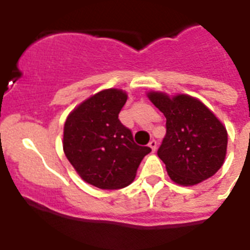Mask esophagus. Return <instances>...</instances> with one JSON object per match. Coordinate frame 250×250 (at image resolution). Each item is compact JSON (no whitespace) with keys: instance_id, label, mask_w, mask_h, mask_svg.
Listing matches in <instances>:
<instances>
[{"instance_id":"esophagus-1","label":"esophagus","mask_w":250,"mask_h":250,"mask_svg":"<svg viewBox=\"0 0 250 250\" xmlns=\"http://www.w3.org/2000/svg\"><path fill=\"white\" fill-rule=\"evenodd\" d=\"M149 146L151 147L152 151H155L156 146H158V143H156V140H154V139H152V140L149 143Z\"/></svg>"}]
</instances>
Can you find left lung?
Returning a JSON list of instances; mask_svg holds the SVG:
<instances>
[{
  "label": "left lung",
  "mask_w": 250,
  "mask_h": 250,
  "mask_svg": "<svg viewBox=\"0 0 250 250\" xmlns=\"http://www.w3.org/2000/svg\"><path fill=\"white\" fill-rule=\"evenodd\" d=\"M167 118V135L158 150L170 179L190 187L213 176L227 155L228 134L215 115L189 95L147 94Z\"/></svg>",
  "instance_id": "left-lung-1"
}]
</instances>
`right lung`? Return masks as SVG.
I'll return each instance as SVG.
<instances>
[{"instance_id": "1", "label": "right lung", "mask_w": 250, "mask_h": 250, "mask_svg": "<svg viewBox=\"0 0 250 250\" xmlns=\"http://www.w3.org/2000/svg\"><path fill=\"white\" fill-rule=\"evenodd\" d=\"M126 92L107 89L75 107L66 119L62 146L66 158L86 183L100 189H121L132 183L141 160L151 151L135 144L131 130L119 120Z\"/></svg>"}]
</instances>
